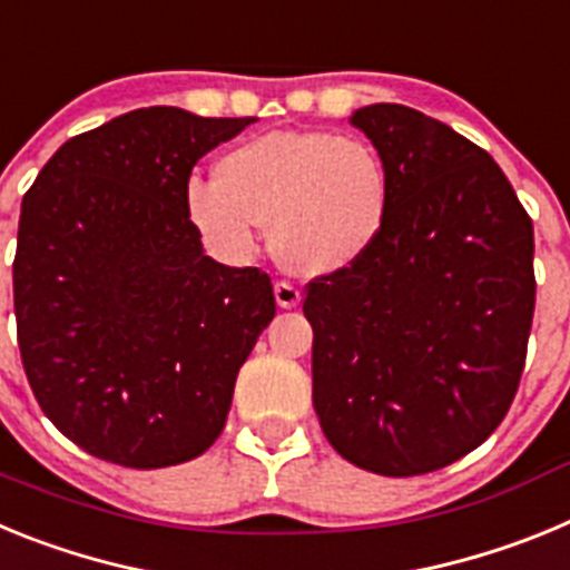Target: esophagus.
I'll return each instance as SVG.
<instances>
[{"mask_svg":"<svg viewBox=\"0 0 570 570\" xmlns=\"http://www.w3.org/2000/svg\"><path fill=\"white\" fill-rule=\"evenodd\" d=\"M274 296H276V305H279L282 311L296 308V305H299V302H302L299 288H294L291 282H276V285H274Z\"/></svg>","mask_w":570,"mask_h":570,"instance_id":"1","label":"esophagus"}]
</instances>
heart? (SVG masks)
Here are the masks:
<instances>
[{"mask_svg":"<svg viewBox=\"0 0 570 570\" xmlns=\"http://www.w3.org/2000/svg\"><path fill=\"white\" fill-rule=\"evenodd\" d=\"M185 210L223 259H248L262 225L296 276H334L374 250L391 216V170L371 142L328 130H271L190 179Z\"/></svg>","mask_w":570,"mask_h":570,"instance_id":"heart-1","label":"heart"}]
</instances>
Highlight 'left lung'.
<instances>
[{
    "label": "left lung",
    "mask_w": 570,
    "mask_h": 570,
    "mask_svg": "<svg viewBox=\"0 0 570 570\" xmlns=\"http://www.w3.org/2000/svg\"><path fill=\"white\" fill-rule=\"evenodd\" d=\"M351 125L391 170L374 250L308 285L314 407L336 454L382 476L440 471L511 407L533 320V225L482 148L405 105Z\"/></svg>",
    "instance_id": "obj_1"
}]
</instances>
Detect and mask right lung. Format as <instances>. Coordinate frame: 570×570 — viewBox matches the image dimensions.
<instances>
[{
  "label": "right lung",
  "mask_w": 570,
  "mask_h": 570,
  "mask_svg": "<svg viewBox=\"0 0 570 570\" xmlns=\"http://www.w3.org/2000/svg\"><path fill=\"white\" fill-rule=\"evenodd\" d=\"M250 122L130 110L68 139L24 194L13 259L24 374L45 416L99 460L179 465L223 434L276 302L268 274L205 256L185 188Z\"/></svg>",
  "instance_id": "add662e5"
}]
</instances>
